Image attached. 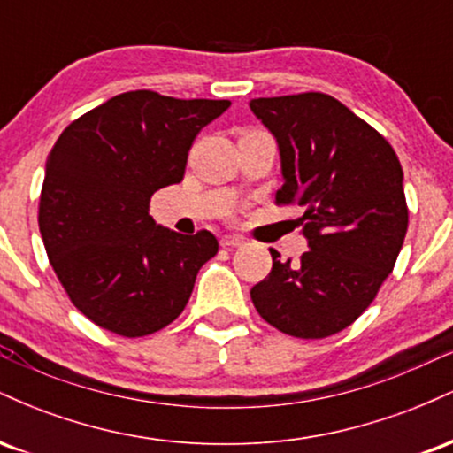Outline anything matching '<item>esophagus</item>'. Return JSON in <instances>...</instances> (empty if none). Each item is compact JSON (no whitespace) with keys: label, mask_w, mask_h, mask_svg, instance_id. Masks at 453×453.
I'll return each mask as SVG.
<instances>
[{"label":"esophagus","mask_w":453,"mask_h":453,"mask_svg":"<svg viewBox=\"0 0 453 453\" xmlns=\"http://www.w3.org/2000/svg\"><path fill=\"white\" fill-rule=\"evenodd\" d=\"M219 242L223 249H232V247H241V244H244V238L242 236H221Z\"/></svg>","instance_id":"34e87169"}]
</instances>
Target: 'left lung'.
<instances>
[{
    "label": "left lung",
    "mask_w": 453,
    "mask_h": 453,
    "mask_svg": "<svg viewBox=\"0 0 453 453\" xmlns=\"http://www.w3.org/2000/svg\"><path fill=\"white\" fill-rule=\"evenodd\" d=\"M251 111L274 134L285 183L274 204L303 206L309 251L253 285L257 313L283 334L326 339L371 306L409 227L403 165L375 127L319 91L257 97Z\"/></svg>",
    "instance_id": "8db88e82"
}]
</instances>
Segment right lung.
<instances>
[{"label":"right lung","mask_w":453,"mask_h":453,"mask_svg":"<svg viewBox=\"0 0 453 453\" xmlns=\"http://www.w3.org/2000/svg\"><path fill=\"white\" fill-rule=\"evenodd\" d=\"M230 104L127 91L57 138L38 226L57 279L96 326L138 339L183 313L219 242L209 230L183 236L155 226L150 196L183 180L196 136Z\"/></svg>","instance_id":"add662e5"}]
</instances>
